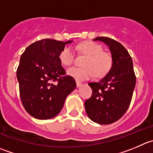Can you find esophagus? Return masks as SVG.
<instances>
[{
	"mask_svg": "<svg viewBox=\"0 0 153 153\" xmlns=\"http://www.w3.org/2000/svg\"><path fill=\"white\" fill-rule=\"evenodd\" d=\"M82 83H81V82H76V86H77V88H79V87H81L82 86Z\"/></svg>",
	"mask_w": 153,
	"mask_h": 153,
	"instance_id": "34e87169",
	"label": "esophagus"
}]
</instances>
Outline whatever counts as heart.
<instances>
[{"label":"heart","instance_id":"heart-1","mask_svg":"<svg viewBox=\"0 0 153 153\" xmlns=\"http://www.w3.org/2000/svg\"><path fill=\"white\" fill-rule=\"evenodd\" d=\"M79 52L85 54L87 57L83 62L84 67L71 68L68 74L78 81L85 80L96 75L103 76L110 71L113 65L112 56L103 52L101 45L92 41H84L76 47ZM59 61L63 65L71 66L74 61V52L71 47H66L59 53Z\"/></svg>","mask_w":153,"mask_h":153}]
</instances>
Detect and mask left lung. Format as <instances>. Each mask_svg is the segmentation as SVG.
<instances>
[{"instance_id":"obj_1","label":"left lung","mask_w":153,"mask_h":153,"mask_svg":"<svg viewBox=\"0 0 153 153\" xmlns=\"http://www.w3.org/2000/svg\"><path fill=\"white\" fill-rule=\"evenodd\" d=\"M94 40L104 42L109 46L113 65L99 82L88 83L92 94L85 101V108L93 122L108 125L119 120L128 109L136 76L131 57L121 43L105 37H96Z\"/></svg>"}]
</instances>
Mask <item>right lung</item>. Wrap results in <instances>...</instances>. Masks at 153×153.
Here are the masks:
<instances>
[{"instance_id": "1", "label": "right lung", "mask_w": 153, "mask_h": 153, "mask_svg": "<svg viewBox=\"0 0 153 153\" xmlns=\"http://www.w3.org/2000/svg\"><path fill=\"white\" fill-rule=\"evenodd\" d=\"M71 42L43 39L27 46L21 56L16 71L20 98L26 111L36 119L57 116L76 87L74 78L65 75L59 58Z\"/></svg>"}]
</instances>
